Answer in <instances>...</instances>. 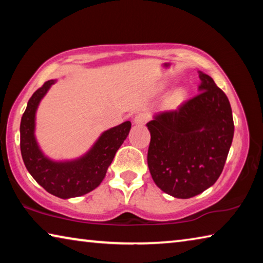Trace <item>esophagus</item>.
Here are the masks:
<instances>
[{"mask_svg":"<svg viewBox=\"0 0 263 263\" xmlns=\"http://www.w3.org/2000/svg\"><path fill=\"white\" fill-rule=\"evenodd\" d=\"M149 119V114L148 112H139L135 117V124L136 125H144V124Z\"/></svg>","mask_w":263,"mask_h":263,"instance_id":"esophagus-1","label":"esophagus"}]
</instances>
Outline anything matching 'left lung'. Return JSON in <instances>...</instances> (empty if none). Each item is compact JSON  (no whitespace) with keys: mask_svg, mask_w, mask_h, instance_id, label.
Masks as SVG:
<instances>
[{"mask_svg":"<svg viewBox=\"0 0 263 263\" xmlns=\"http://www.w3.org/2000/svg\"><path fill=\"white\" fill-rule=\"evenodd\" d=\"M199 80L197 95L146 124L151 175L160 189L176 198L194 197L215 184L234 135L228 96L209 75L199 72Z\"/></svg>","mask_w":263,"mask_h":263,"instance_id":"left-lung-1","label":"left lung"}]
</instances>
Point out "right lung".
I'll list each match as a JSON object with an SVG mask.
<instances>
[{
  "instance_id": "add662e5",
  "label": "right lung",
  "mask_w": 263,
  "mask_h": 263,
  "mask_svg": "<svg viewBox=\"0 0 263 263\" xmlns=\"http://www.w3.org/2000/svg\"><path fill=\"white\" fill-rule=\"evenodd\" d=\"M55 80L46 81L28 102L21 121V153L31 176L47 193L59 198H72L90 193L101 184L115 154L126 139L131 122L102 133L94 146L72 161H53L44 155L34 137L35 111Z\"/></svg>"
}]
</instances>
